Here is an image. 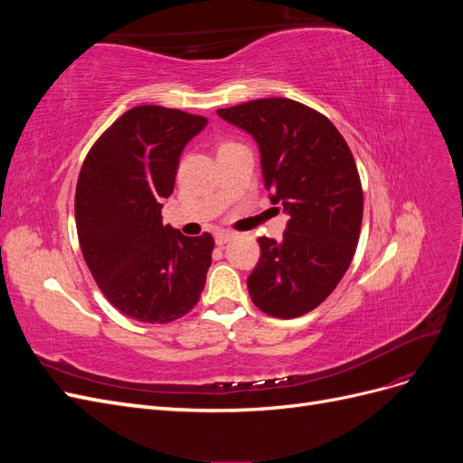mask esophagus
Masks as SVG:
<instances>
[{
	"instance_id": "1",
	"label": "esophagus",
	"mask_w": 463,
	"mask_h": 463,
	"mask_svg": "<svg viewBox=\"0 0 463 463\" xmlns=\"http://www.w3.org/2000/svg\"><path fill=\"white\" fill-rule=\"evenodd\" d=\"M232 237H233V233H232V232L222 230V232H216L214 240H216V243H218V245H223V243H228V241L232 240Z\"/></svg>"
}]
</instances>
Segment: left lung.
<instances>
[{"label":"left lung","instance_id":"8db88e82","mask_svg":"<svg viewBox=\"0 0 463 463\" xmlns=\"http://www.w3.org/2000/svg\"><path fill=\"white\" fill-rule=\"evenodd\" d=\"M255 137L264 187L289 214L282 241L259 237L249 296L276 318L307 315L340 284L355 255L363 189L354 154L334 123L289 98L218 109Z\"/></svg>","mask_w":463,"mask_h":463}]
</instances>
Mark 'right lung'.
I'll return each mask as SVG.
<instances>
[{
	"mask_svg": "<svg viewBox=\"0 0 463 463\" xmlns=\"http://www.w3.org/2000/svg\"><path fill=\"white\" fill-rule=\"evenodd\" d=\"M208 123L162 106H137L98 137L82 162L75 222L82 257L104 298L125 317L165 325L199 303L214 240L162 223L179 156Z\"/></svg>",
	"mask_w": 463,
	"mask_h": 463,
	"instance_id": "1",
	"label": "right lung"
}]
</instances>
